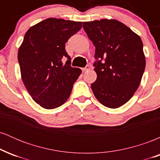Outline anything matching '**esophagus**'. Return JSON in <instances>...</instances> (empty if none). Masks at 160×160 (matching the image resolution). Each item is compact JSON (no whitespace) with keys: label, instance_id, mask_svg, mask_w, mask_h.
<instances>
[{"label":"esophagus","instance_id":"34e87169","mask_svg":"<svg viewBox=\"0 0 160 160\" xmlns=\"http://www.w3.org/2000/svg\"><path fill=\"white\" fill-rule=\"evenodd\" d=\"M90 69V66L89 65H86L85 68H82V71H88V70H89Z\"/></svg>","mask_w":160,"mask_h":160}]
</instances>
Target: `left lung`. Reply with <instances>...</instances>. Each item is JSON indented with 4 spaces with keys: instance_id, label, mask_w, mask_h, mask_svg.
Segmentation results:
<instances>
[{
    "instance_id": "left-lung-1",
    "label": "left lung",
    "mask_w": 160,
    "mask_h": 160,
    "mask_svg": "<svg viewBox=\"0 0 160 160\" xmlns=\"http://www.w3.org/2000/svg\"><path fill=\"white\" fill-rule=\"evenodd\" d=\"M82 28L95 47L93 93L105 107L120 108L133 96L144 74L141 38L115 19L84 22Z\"/></svg>"
}]
</instances>
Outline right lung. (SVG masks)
Segmentation results:
<instances>
[{
	"label": "right lung",
	"mask_w": 160,
	"mask_h": 160,
	"mask_svg": "<svg viewBox=\"0 0 160 160\" xmlns=\"http://www.w3.org/2000/svg\"><path fill=\"white\" fill-rule=\"evenodd\" d=\"M82 22L49 18L31 27L18 52L22 80L33 100L46 109L63 104L81 70L71 66L65 43ZM67 58L65 63L62 62Z\"/></svg>",
	"instance_id": "right-lung-1"
}]
</instances>
